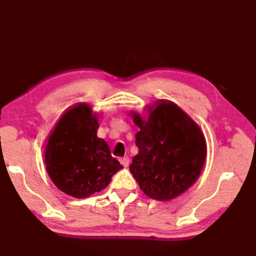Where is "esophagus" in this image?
Wrapping results in <instances>:
<instances>
[{"label":"esophagus","mask_w":256,"mask_h":256,"mask_svg":"<svg viewBox=\"0 0 256 256\" xmlns=\"http://www.w3.org/2000/svg\"><path fill=\"white\" fill-rule=\"evenodd\" d=\"M120 162L124 166L127 168L130 164V158L128 156H124L122 158H120Z\"/></svg>","instance_id":"obj_1"}]
</instances>
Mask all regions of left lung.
<instances>
[{"label":"left lung","instance_id":"8db88e82","mask_svg":"<svg viewBox=\"0 0 256 256\" xmlns=\"http://www.w3.org/2000/svg\"><path fill=\"white\" fill-rule=\"evenodd\" d=\"M147 111V120L132 113L140 131L136 134L138 152L129 170L147 196L170 200L198 180L206 141L198 124L174 102L159 100Z\"/></svg>","mask_w":256,"mask_h":256}]
</instances>
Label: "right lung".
I'll return each mask as SVG.
<instances>
[{"mask_svg": "<svg viewBox=\"0 0 256 256\" xmlns=\"http://www.w3.org/2000/svg\"><path fill=\"white\" fill-rule=\"evenodd\" d=\"M98 118L90 106L78 104L62 116L48 138L44 164L53 184L76 198L90 196L122 168L108 143L97 136Z\"/></svg>", "mask_w": 256, "mask_h": 256, "instance_id": "add662e5", "label": "right lung"}]
</instances>
